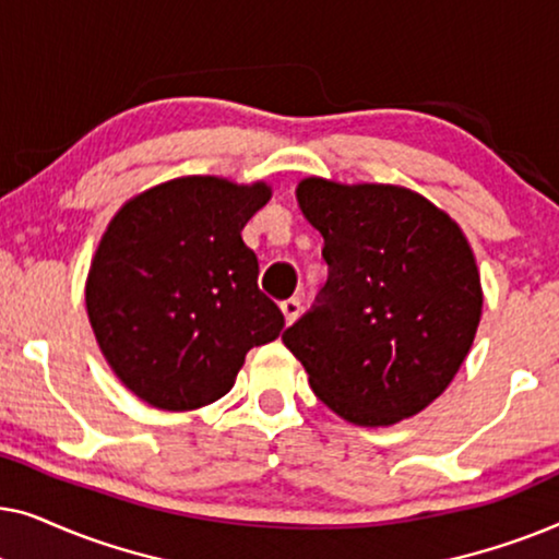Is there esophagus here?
Wrapping results in <instances>:
<instances>
[{
    "label": "esophagus",
    "mask_w": 559,
    "mask_h": 559,
    "mask_svg": "<svg viewBox=\"0 0 559 559\" xmlns=\"http://www.w3.org/2000/svg\"><path fill=\"white\" fill-rule=\"evenodd\" d=\"M282 312H285V320H287V325H293L295 320L300 318V312H302V302L297 300V297H289V300L282 302Z\"/></svg>",
    "instance_id": "esophagus-1"
}]
</instances>
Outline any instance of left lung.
<instances>
[{
    "instance_id": "8db88e82",
    "label": "left lung",
    "mask_w": 559,
    "mask_h": 559,
    "mask_svg": "<svg viewBox=\"0 0 559 559\" xmlns=\"http://www.w3.org/2000/svg\"><path fill=\"white\" fill-rule=\"evenodd\" d=\"M295 195L325 241L328 282L282 341L346 423L415 417L455 379L480 323L484 289L463 228L402 186L312 175Z\"/></svg>"
}]
</instances>
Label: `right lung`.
I'll list each match as a JSON object with an SVG mask.
<instances>
[{
  "label": "right lung",
  "instance_id": "add662e5",
  "mask_svg": "<svg viewBox=\"0 0 559 559\" xmlns=\"http://www.w3.org/2000/svg\"><path fill=\"white\" fill-rule=\"evenodd\" d=\"M270 198L264 180L186 175L129 198L106 226L86 277L88 320L106 364L150 407L221 400L249 350L285 328L241 239Z\"/></svg>",
  "mask_w": 559,
  "mask_h": 559
}]
</instances>
